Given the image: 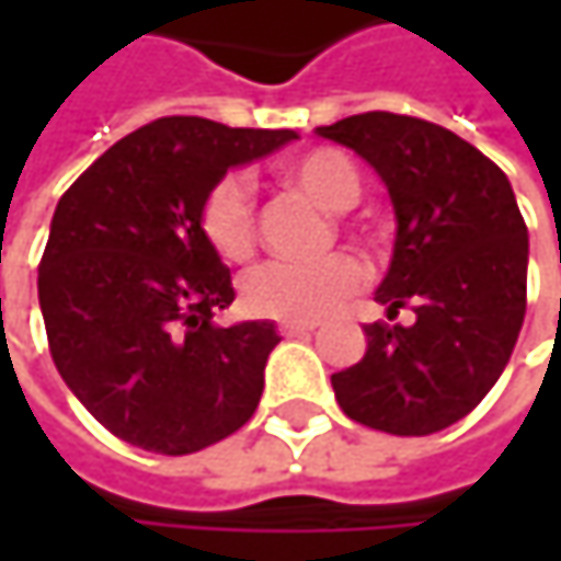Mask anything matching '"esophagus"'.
<instances>
[{"mask_svg": "<svg viewBox=\"0 0 561 561\" xmlns=\"http://www.w3.org/2000/svg\"><path fill=\"white\" fill-rule=\"evenodd\" d=\"M318 328V321H282L279 334L285 337H298V334H311Z\"/></svg>", "mask_w": 561, "mask_h": 561, "instance_id": "34e87169", "label": "esophagus"}]
</instances>
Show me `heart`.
<instances>
[{"label": "heart", "mask_w": 561, "mask_h": 561, "mask_svg": "<svg viewBox=\"0 0 561 561\" xmlns=\"http://www.w3.org/2000/svg\"><path fill=\"white\" fill-rule=\"evenodd\" d=\"M285 178L321 207L341 214L360 197V174L337 149H311L285 165ZM197 227L224 263H243L256 250V201L247 174H224L201 201ZM364 282V266L351 253L314 263L273 260L243 279V301L253 314L279 321H318L344 305Z\"/></svg>", "instance_id": "heart-1"}]
</instances>
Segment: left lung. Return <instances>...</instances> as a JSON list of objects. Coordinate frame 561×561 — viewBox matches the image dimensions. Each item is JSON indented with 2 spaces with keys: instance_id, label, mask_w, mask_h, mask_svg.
I'll return each instance as SVG.
<instances>
[{
  "instance_id": "8db88e82",
  "label": "left lung",
  "mask_w": 561,
  "mask_h": 561,
  "mask_svg": "<svg viewBox=\"0 0 561 561\" xmlns=\"http://www.w3.org/2000/svg\"><path fill=\"white\" fill-rule=\"evenodd\" d=\"M354 149L387 184L396 243L377 301L412 324L364 328L360 364L331 377L360 425L432 435L465 419L501 380L526 314L529 237L506 174L445 126L360 113L314 129Z\"/></svg>"
}]
</instances>
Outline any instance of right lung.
Here are the masks:
<instances>
[{
  "label": "right lung",
  "instance_id": "right-lung-1",
  "mask_svg": "<svg viewBox=\"0 0 561 561\" xmlns=\"http://www.w3.org/2000/svg\"><path fill=\"white\" fill-rule=\"evenodd\" d=\"M298 139L201 116L110 146L57 201L38 301L57 374L116 438L191 455L247 425L279 344L273 321L220 328L230 270L197 210L214 181Z\"/></svg>",
  "mask_w": 561,
  "mask_h": 561
}]
</instances>
